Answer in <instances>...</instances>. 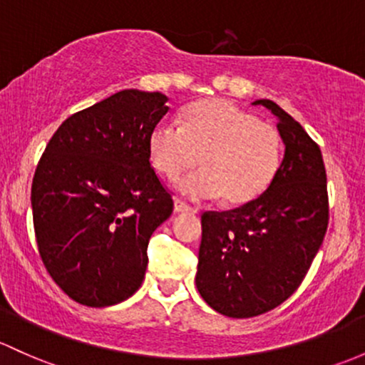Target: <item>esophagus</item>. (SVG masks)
Returning a JSON list of instances; mask_svg holds the SVG:
<instances>
[{"label": "esophagus", "instance_id": "34e87169", "mask_svg": "<svg viewBox=\"0 0 365 365\" xmlns=\"http://www.w3.org/2000/svg\"><path fill=\"white\" fill-rule=\"evenodd\" d=\"M175 212H178V213H194L195 208H192L190 205H187L183 199L176 197L175 199Z\"/></svg>", "mask_w": 365, "mask_h": 365}]
</instances>
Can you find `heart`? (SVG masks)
Returning a JSON list of instances; mask_svg holds the SVG:
<instances>
[{
	"mask_svg": "<svg viewBox=\"0 0 365 365\" xmlns=\"http://www.w3.org/2000/svg\"><path fill=\"white\" fill-rule=\"evenodd\" d=\"M150 163L175 180L202 160L205 170L178 183L190 197L224 195L247 205L269 189L282 166V134L227 99H205L183 112L182 125L163 120L148 138Z\"/></svg>",
	"mask_w": 365,
	"mask_h": 365,
	"instance_id": "1",
	"label": "heart"
}]
</instances>
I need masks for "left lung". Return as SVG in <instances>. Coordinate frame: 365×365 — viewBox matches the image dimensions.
<instances>
[{
    "instance_id": "left-lung-1",
    "label": "left lung",
    "mask_w": 365,
    "mask_h": 365,
    "mask_svg": "<svg viewBox=\"0 0 365 365\" xmlns=\"http://www.w3.org/2000/svg\"><path fill=\"white\" fill-rule=\"evenodd\" d=\"M253 105L278 117L285 143L278 175L252 202L201 215L195 285L215 312L231 318L257 317L287 301L304 279L329 225L320 147L276 103Z\"/></svg>"
}]
</instances>
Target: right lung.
<instances>
[{
    "label": "right lung",
    "mask_w": 365,
    "mask_h": 365,
    "mask_svg": "<svg viewBox=\"0 0 365 365\" xmlns=\"http://www.w3.org/2000/svg\"><path fill=\"white\" fill-rule=\"evenodd\" d=\"M166 101L160 92H117L68 117L38 160L31 185L38 253L80 304L131 297L145 278L152 232L173 213L148 152Z\"/></svg>",
    "instance_id": "right-lung-1"
}]
</instances>
